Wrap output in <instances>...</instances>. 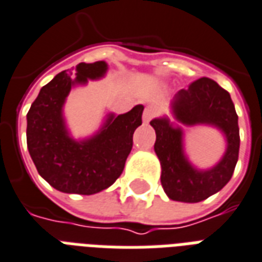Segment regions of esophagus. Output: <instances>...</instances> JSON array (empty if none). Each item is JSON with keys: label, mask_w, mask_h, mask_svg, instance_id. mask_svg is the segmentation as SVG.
Returning a JSON list of instances; mask_svg holds the SVG:
<instances>
[{"label": "esophagus", "mask_w": 262, "mask_h": 262, "mask_svg": "<svg viewBox=\"0 0 262 262\" xmlns=\"http://www.w3.org/2000/svg\"><path fill=\"white\" fill-rule=\"evenodd\" d=\"M157 114V110H155V107H152V105H147L144 110V113H143V119H144L145 122H148V121H151L152 119V117Z\"/></svg>", "instance_id": "esophagus-1"}]
</instances>
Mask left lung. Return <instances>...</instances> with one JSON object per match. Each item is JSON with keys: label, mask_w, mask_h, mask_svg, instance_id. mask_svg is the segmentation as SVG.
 Segmentation results:
<instances>
[{"label": "left lung", "mask_w": 262, "mask_h": 262, "mask_svg": "<svg viewBox=\"0 0 262 262\" xmlns=\"http://www.w3.org/2000/svg\"><path fill=\"white\" fill-rule=\"evenodd\" d=\"M171 113L179 122L188 126L199 123L217 126L227 139L223 159L209 170H198L183 151V130L171 126L167 118L149 122L157 133L154 149L161 161L163 191L173 201L201 202L224 188L236 166L241 137L235 105L228 92L210 78L203 77L176 95Z\"/></svg>", "instance_id": "left-lung-1"}]
</instances>
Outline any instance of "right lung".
<instances>
[{"label":"right lung","mask_w":262,"mask_h":262,"mask_svg":"<svg viewBox=\"0 0 262 262\" xmlns=\"http://www.w3.org/2000/svg\"><path fill=\"white\" fill-rule=\"evenodd\" d=\"M104 61L79 63L75 79L61 71L39 91L27 113V147L39 174L61 192L92 195L108 188L122 174L133 147V133L143 123L144 107L110 115L101 132L75 141L66 130L61 108L75 83L103 77Z\"/></svg>","instance_id":"right-lung-1"}]
</instances>
